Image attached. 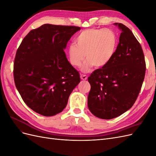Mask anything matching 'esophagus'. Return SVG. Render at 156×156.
I'll use <instances>...</instances> for the list:
<instances>
[{"label":"esophagus","instance_id":"esophagus-1","mask_svg":"<svg viewBox=\"0 0 156 156\" xmlns=\"http://www.w3.org/2000/svg\"><path fill=\"white\" fill-rule=\"evenodd\" d=\"M87 78H88L87 75H84V74H81V79L82 80H87Z\"/></svg>","mask_w":156,"mask_h":156}]
</instances>
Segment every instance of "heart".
I'll list each match as a JSON object with an SVG mask.
<instances>
[{"label": "heart", "mask_w": 156, "mask_h": 156, "mask_svg": "<svg viewBox=\"0 0 156 156\" xmlns=\"http://www.w3.org/2000/svg\"><path fill=\"white\" fill-rule=\"evenodd\" d=\"M75 44L68 48L69 62L73 66L79 67L86 55L87 60L83 66L82 71L87 72L93 66L101 68L110 62L117 48L118 37L111 29L91 28L80 33Z\"/></svg>", "instance_id": "obj_1"}]
</instances>
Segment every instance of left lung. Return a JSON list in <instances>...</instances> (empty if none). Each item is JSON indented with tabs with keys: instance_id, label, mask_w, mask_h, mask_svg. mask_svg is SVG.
<instances>
[{
	"instance_id": "obj_1",
	"label": "left lung",
	"mask_w": 156,
	"mask_h": 156,
	"mask_svg": "<svg viewBox=\"0 0 156 156\" xmlns=\"http://www.w3.org/2000/svg\"><path fill=\"white\" fill-rule=\"evenodd\" d=\"M115 55L105 67L88 78L91 88L88 96L90 111L98 118L109 120L133 105L143 85L146 62L140 44L133 32L122 23Z\"/></svg>"
}]
</instances>
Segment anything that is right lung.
<instances>
[{"instance_id":"add662e5","label":"right lung","mask_w":156,"mask_h":156,"mask_svg":"<svg viewBox=\"0 0 156 156\" xmlns=\"http://www.w3.org/2000/svg\"><path fill=\"white\" fill-rule=\"evenodd\" d=\"M81 28L45 24L30 30L17 50L13 78L19 93L32 110L51 116L66 107L80 75L64 49Z\"/></svg>"}]
</instances>
